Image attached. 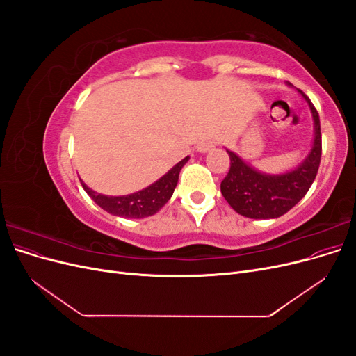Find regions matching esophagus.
<instances>
[{
    "label": "esophagus",
    "instance_id": "obj_1",
    "mask_svg": "<svg viewBox=\"0 0 356 356\" xmlns=\"http://www.w3.org/2000/svg\"><path fill=\"white\" fill-rule=\"evenodd\" d=\"M215 145H217V143H215L213 139H203V141H200L199 145H197V152L199 153H207V152H209V149H212Z\"/></svg>",
    "mask_w": 356,
    "mask_h": 356
}]
</instances>
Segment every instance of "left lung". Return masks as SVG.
<instances>
[{
  "label": "left lung",
  "instance_id": "1",
  "mask_svg": "<svg viewBox=\"0 0 356 356\" xmlns=\"http://www.w3.org/2000/svg\"><path fill=\"white\" fill-rule=\"evenodd\" d=\"M298 92L307 101L315 123L314 147L301 165L286 174H261L227 149L230 169L221 181V193L230 207L243 217L255 220L281 217L305 197L316 178L322 154L319 114L307 96Z\"/></svg>",
  "mask_w": 356,
  "mask_h": 356
}]
</instances>
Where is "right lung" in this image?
I'll return each instance as SVG.
<instances>
[{"label":"right lung","instance_id":"add662e5","mask_svg":"<svg viewBox=\"0 0 356 356\" xmlns=\"http://www.w3.org/2000/svg\"><path fill=\"white\" fill-rule=\"evenodd\" d=\"M188 157L182 159L179 163L172 168L168 174H165L160 179H157L154 184L148 186L147 188L132 193L127 196H105L99 193L93 191L81 181V186L84 191L93 199V202L101 207L104 211L110 212L117 217L124 218H144L154 215L159 209H161L172 197L174 193L179 172L187 163Z\"/></svg>","mask_w":356,"mask_h":356}]
</instances>
